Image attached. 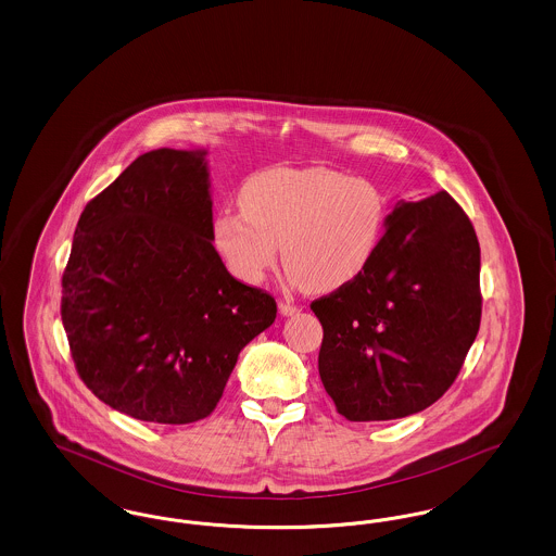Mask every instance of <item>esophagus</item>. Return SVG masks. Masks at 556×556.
<instances>
[{"label": "esophagus", "mask_w": 556, "mask_h": 556, "mask_svg": "<svg viewBox=\"0 0 556 556\" xmlns=\"http://www.w3.org/2000/svg\"><path fill=\"white\" fill-rule=\"evenodd\" d=\"M279 313H281L283 317H293V315L300 313V308H298L295 304H290V302H279Z\"/></svg>", "instance_id": "1"}]
</instances>
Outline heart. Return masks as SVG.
I'll return each mask as SVG.
<instances>
[{
    "mask_svg": "<svg viewBox=\"0 0 556 556\" xmlns=\"http://www.w3.org/2000/svg\"><path fill=\"white\" fill-rule=\"evenodd\" d=\"M238 206L212 218L227 268L243 283H263L279 245L291 281L315 293L342 290L367 270L388 216L379 187L327 166L261 170L239 187Z\"/></svg>",
    "mask_w": 556,
    "mask_h": 556,
    "instance_id": "obj_1",
    "label": "heart"
}]
</instances>
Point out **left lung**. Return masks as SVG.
Returning <instances> with one entry per match:
<instances>
[{"instance_id": "1", "label": "left lung", "mask_w": 556, "mask_h": 556, "mask_svg": "<svg viewBox=\"0 0 556 556\" xmlns=\"http://www.w3.org/2000/svg\"><path fill=\"white\" fill-rule=\"evenodd\" d=\"M318 375L348 421L402 419L448 392L481 320L479 241L448 191L400 202L367 270L311 304Z\"/></svg>"}]
</instances>
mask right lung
<instances>
[{
    "instance_id": "right-lung-1",
    "label": "right lung",
    "mask_w": 556,
    "mask_h": 556,
    "mask_svg": "<svg viewBox=\"0 0 556 556\" xmlns=\"http://www.w3.org/2000/svg\"><path fill=\"white\" fill-rule=\"evenodd\" d=\"M204 152L141 154L80 212L60 315L83 383L139 421L208 417L277 317L212 245Z\"/></svg>"
}]
</instances>
